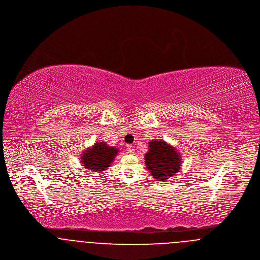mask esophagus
<instances>
[{
    "label": "esophagus",
    "instance_id": "esophagus-1",
    "mask_svg": "<svg viewBox=\"0 0 260 260\" xmlns=\"http://www.w3.org/2000/svg\"><path fill=\"white\" fill-rule=\"evenodd\" d=\"M126 153H128V154H134V153H135V148H134V146H132V145H127V146H126Z\"/></svg>",
    "mask_w": 260,
    "mask_h": 260
}]
</instances>
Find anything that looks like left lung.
<instances>
[{"label":"left lung","mask_w":260,"mask_h":260,"mask_svg":"<svg viewBox=\"0 0 260 260\" xmlns=\"http://www.w3.org/2000/svg\"><path fill=\"white\" fill-rule=\"evenodd\" d=\"M148 145V152L144 155L145 166L156 180L165 182L181 170V155L172 144L161 139H153Z\"/></svg>","instance_id":"1"}]
</instances>
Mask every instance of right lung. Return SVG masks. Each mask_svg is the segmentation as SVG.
Returning <instances> with one entry per match:
<instances>
[{
  "label": "right lung",
  "instance_id": "add662e5",
  "mask_svg": "<svg viewBox=\"0 0 260 260\" xmlns=\"http://www.w3.org/2000/svg\"><path fill=\"white\" fill-rule=\"evenodd\" d=\"M119 151L116 146H109L104 141H98L82 152L80 164L89 172L103 173L111 166Z\"/></svg>",
  "mask_w": 260,
  "mask_h": 260
}]
</instances>
